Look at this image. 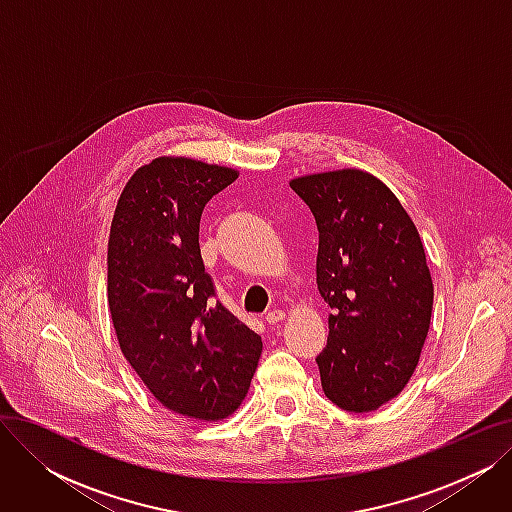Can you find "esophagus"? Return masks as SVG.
I'll use <instances>...</instances> for the list:
<instances>
[{
  "label": "esophagus",
  "mask_w": 512,
  "mask_h": 512,
  "mask_svg": "<svg viewBox=\"0 0 512 512\" xmlns=\"http://www.w3.org/2000/svg\"><path fill=\"white\" fill-rule=\"evenodd\" d=\"M284 317H286V313H284V311H280V309H274V311L267 313L265 321H267V324H270V326H278Z\"/></svg>",
  "instance_id": "1"
}]
</instances>
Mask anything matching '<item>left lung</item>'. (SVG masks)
I'll list each match as a JSON object with an SVG mask.
<instances>
[{
  "instance_id": "8db88e82",
  "label": "left lung",
  "mask_w": 512,
  "mask_h": 512,
  "mask_svg": "<svg viewBox=\"0 0 512 512\" xmlns=\"http://www.w3.org/2000/svg\"><path fill=\"white\" fill-rule=\"evenodd\" d=\"M317 230V290L332 313L319 353L321 388L344 411L369 413L411 380L434 305L419 232L396 195L363 170L290 180Z\"/></svg>"
}]
</instances>
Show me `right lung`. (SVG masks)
Masks as SVG:
<instances>
[{"mask_svg": "<svg viewBox=\"0 0 512 512\" xmlns=\"http://www.w3.org/2000/svg\"><path fill=\"white\" fill-rule=\"evenodd\" d=\"M236 178L232 168L155 157L126 182L107 242V303L126 361L161 405L199 421L240 407L263 348L215 301L199 249L203 207Z\"/></svg>", "mask_w": 512, "mask_h": 512, "instance_id": "obj_1", "label": "right lung"}]
</instances>
